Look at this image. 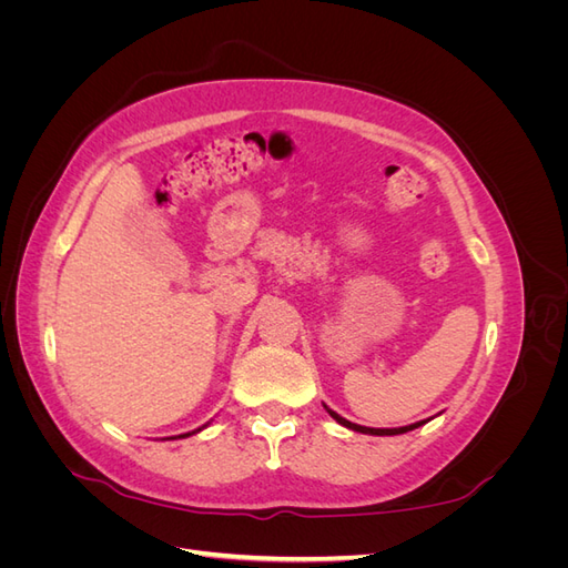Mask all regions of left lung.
Here are the masks:
<instances>
[{
    "label": "left lung",
    "mask_w": 568,
    "mask_h": 568,
    "mask_svg": "<svg viewBox=\"0 0 568 568\" xmlns=\"http://www.w3.org/2000/svg\"><path fill=\"white\" fill-rule=\"evenodd\" d=\"M324 407H326V405H324ZM326 412H329V415H332L341 426H346V428H351V432H357V434H369V436H398V434H407V432H412V428H417V426L426 424V422H417V424L400 426V428H369V426H359V424H353V422H348V419H343L341 415H336V412L329 409V407H326Z\"/></svg>",
    "instance_id": "1"
}]
</instances>
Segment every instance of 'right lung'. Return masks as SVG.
<instances>
[{
  "label": "right lung",
  "mask_w": 568,
  "mask_h": 568,
  "mask_svg": "<svg viewBox=\"0 0 568 568\" xmlns=\"http://www.w3.org/2000/svg\"><path fill=\"white\" fill-rule=\"evenodd\" d=\"M196 432H201V428H196ZM196 432H192V434H196ZM192 434H182V436H178V438H186V436H192Z\"/></svg>",
  "instance_id": "add662e5"
}]
</instances>
